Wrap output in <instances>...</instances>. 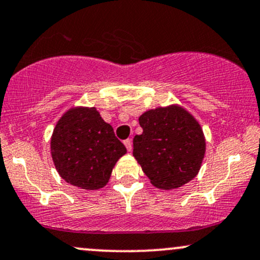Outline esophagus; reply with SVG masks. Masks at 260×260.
Wrapping results in <instances>:
<instances>
[{
	"mask_svg": "<svg viewBox=\"0 0 260 260\" xmlns=\"http://www.w3.org/2000/svg\"><path fill=\"white\" fill-rule=\"evenodd\" d=\"M124 145H126V148H127V150L128 151H132V140H131V139H126V140H124Z\"/></svg>",
	"mask_w": 260,
	"mask_h": 260,
	"instance_id": "1",
	"label": "esophagus"
}]
</instances>
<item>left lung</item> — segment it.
<instances>
[{"mask_svg": "<svg viewBox=\"0 0 260 260\" xmlns=\"http://www.w3.org/2000/svg\"><path fill=\"white\" fill-rule=\"evenodd\" d=\"M143 133L133 138V156L151 184L182 187L198 175L205 154L201 124L178 105L149 110L139 117Z\"/></svg>", "mask_w": 260, "mask_h": 260, "instance_id": "obj_1", "label": "left lung"}]
</instances>
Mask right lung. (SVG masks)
Returning a JSON list of instances; mask_svg holds the SVG:
<instances>
[{
    "label": "right lung",
    "instance_id": "1",
    "mask_svg": "<svg viewBox=\"0 0 260 260\" xmlns=\"http://www.w3.org/2000/svg\"><path fill=\"white\" fill-rule=\"evenodd\" d=\"M126 147L95 107H72L59 118L51 137L55 168L63 180L82 189H100Z\"/></svg>",
    "mask_w": 260,
    "mask_h": 260
}]
</instances>
